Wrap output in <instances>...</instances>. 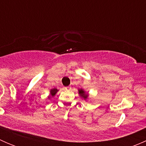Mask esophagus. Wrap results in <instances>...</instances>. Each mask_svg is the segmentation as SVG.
<instances>
[{
    "label": "esophagus",
    "instance_id": "esophagus-1",
    "mask_svg": "<svg viewBox=\"0 0 146 146\" xmlns=\"http://www.w3.org/2000/svg\"><path fill=\"white\" fill-rule=\"evenodd\" d=\"M65 89H66V90H70L71 89V88H70V86H68V87H66V88H65Z\"/></svg>",
    "mask_w": 146,
    "mask_h": 146
}]
</instances>
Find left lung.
<instances>
[{"instance_id":"obj_1","label":"left lung","mask_w":146,"mask_h":146,"mask_svg":"<svg viewBox=\"0 0 146 146\" xmlns=\"http://www.w3.org/2000/svg\"><path fill=\"white\" fill-rule=\"evenodd\" d=\"M78 94L81 98H82L84 100H88V94L83 89H78Z\"/></svg>"}]
</instances>
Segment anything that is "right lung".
Segmentation results:
<instances>
[{
  "mask_svg": "<svg viewBox=\"0 0 146 146\" xmlns=\"http://www.w3.org/2000/svg\"><path fill=\"white\" fill-rule=\"evenodd\" d=\"M58 90L56 89V88H53V89H51V90H50L49 96L48 97V99H50L51 98H53L54 96H55V95L57 93V92H58Z\"/></svg>",
  "mask_w": 146,
  "mask_h": 146,
  "instance_id": "obj_1",
  "label": "right lung"
}]
</instances>
